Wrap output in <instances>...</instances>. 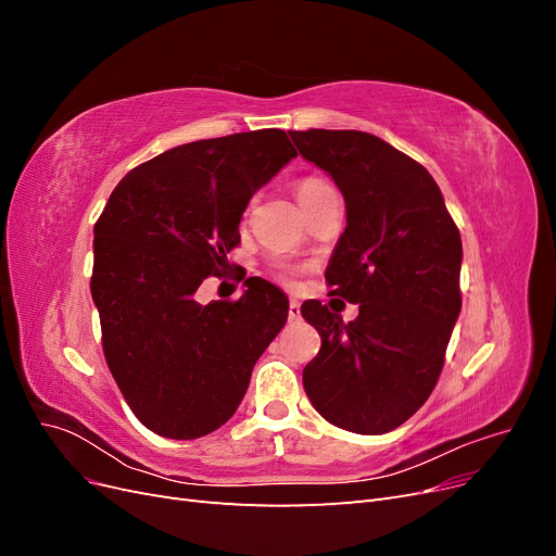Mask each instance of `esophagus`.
Listing matches in <instances>:
<instances>
[{
    "label": "esophagus",
    "mask_w": 556,
    "mask_h": 556,
    "mask_svg": "<svg viewBox=\"0 0 556 556\" xmlns=\"http://www.w3.org/2000/svg\"><path fill=\"white\" fill-rule=\"evenodd\" d=\"M288 317L292 319V323H294V319H299V317H301V306H299V301H290Z\"/></svg>",
    "instance_id": "esophagus-1"
}]
</instances>
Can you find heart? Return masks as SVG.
Masks as SVG:
<instances>
[{
	"mask_svg": "<svg viewBox=\"0 0 556 556\" xmlns=\"http://www.w3.org/2000/svg\"><path fill=\"white\" fill-rule=\"evenodd\" d=\"M325 190H329V185H327L325 180H319V178H304V180H299L296 188H294L301 208H306V206L311 204V201H313L317 194H323ZM296 274H299L296 266H290V264H278V266H276L278 280L288 282V285L292 282V278H294Z\"/></svg>",
	"mask_w": 556,
	"mask_h": 556,
	"instance_id": "heart-1",
	"label": "heart"
}]
</instances>
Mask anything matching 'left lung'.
<instances>
[{
  "label": "left lung",
  "mask_w": 556,
  "mask_h": 556,
  "mask_svg": "<svg viewBox=\"0 0 556 556\" xmlns=\"http://www.w3.org/2000/svg\"><path fill=\"white\" fill-rule=\"evenodd\" d=\"M345 199L348 227L327 266L331 294L359 304L343 323L304 304L323 348L304 368L313 408L333 427L387 433L429 399L462 311V237L422 164L357 129L290 131Z\"/></svg>",
  "instance_id": "1"
}]
</instances>
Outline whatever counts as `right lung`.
Instances as JSON below:
<instances>
[{
	"label": "right lung",
	"instance_id": "obj_1",
	"mask_svg": "<svg viewBox=\"0 0 556 556\" xmlns=\"http://www.w3.org/2000/svg\"><path fill=\"white\" fill-rule=\"evenodd\" d=\"M292 157L282 129L182 143L131 169L99 215L90 292L104 357L131 413L164 439L220 429L288 323V296L262 278L237 301L194 294L239 245L252 194Z\"/></svg>",
	"mask_w": 556,
	"mask_h": 556
}]
</instances>
